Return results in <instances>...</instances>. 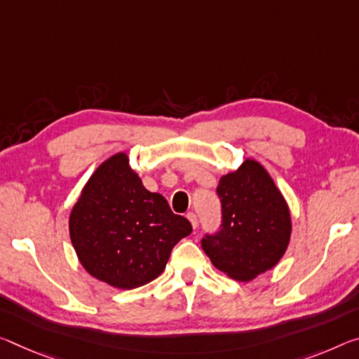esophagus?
<instances>
[{
  "mask_svg": "<svg viewBox=\"0 0 359 359\" xmlns=\"http://www.w3.org/2000/svg\"><path fill=\"white\" fill-rule=\"evenodd\" d=\"M187 219L190 220V224H191L193 229H196V226H198V217H196V214H195V212H189V214H187Z\"/></svg>",
  "mask_w": 359,
  "mask_h": 359,
  "instance_id": "1",
  "label": "esophagus"
}]
</instances>
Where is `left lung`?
Masks as SVG:
<instances>
[{
	"label": "left lung",
	"instance_id": "obj_1",
	"mask_svg": "<svg viewBox=\"0 0 359 359\" xmlns=\"http://www.w3.org/2000/svg\"><path fill=\"white\" fill-rule=\"evenodd\" d=\"M217 195L220 229L204 236L201 246L215 269L233 280L251 281L286 252L292 230L287 203L255 159L222 175Z\"/></svg>",
	"mask_w": 359,
	"mask_h": 359
}]
</instances>
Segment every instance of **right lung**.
I'll return each instance as SVG.
<instances>
[{"instance_id": "add662e5", "label": "right lung", "mask_w": 359, "mask_h": 359, "mask_svg": "<svg viewBox=\"0 0 359 359\" xmlns=\"http://www.w3.org/2000/svg\"><path fill=\"white\" fill-rule=\"evenodd\" d=\"M70 240L89 275L118 289L150 283L166 269L170 251L191 224L149 191L126 153L100 164L72 209Z\"/></svg>"}]
</instances>
